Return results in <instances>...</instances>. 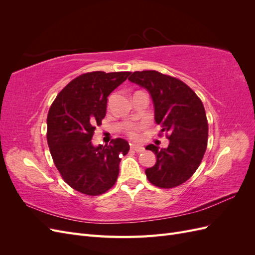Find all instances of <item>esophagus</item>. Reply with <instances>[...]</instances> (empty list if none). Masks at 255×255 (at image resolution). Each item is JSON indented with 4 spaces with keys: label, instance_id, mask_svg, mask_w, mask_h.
<instances>
[{
    "label": "esophagus",
    "instance_id": "34e87169",
    "mask_svg": "<svg viewBox=\"0 0 255 255\" xmlns=\"http://www.w3.org/2000/svg\"><path fill=\"white\" fill-rule=\"evenodd\" d=\"M130 149L136 151V152H143L144 151V148L141 145H138V144H130Z\"/></svg>",
    "mask_w": 255,
    "mask_h": 255
}]
</instances>
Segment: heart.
Returning a JSON list of instances; mask_svg holds the SVG:
<instances>
[{
  "instance_id": "heart-1",
  "label": "heart",
  "mask_w": 255,
  "mask_h": 255,
  "mask_svg": "<svg viewBox=\"0 0 255 255\" xmlns=\"http://www.w3.org/2000/svg\"><path fill=\"white\" fill-rule=\"evenodd\" d=\"M129 135H130V137L132 138H137V134L134 132V130H132V129H129Z\"/></svg>"
}]
</instances>
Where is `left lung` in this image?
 Masks as SVG:
<instances>
[{"mask_svg":"<svg viewBox=\"0 0 255 255\" xmlns=\"http://www.w3.org/2000/svg\"><path fill=\"white\" fill-rule=\"evenodd\" d=\"M128 80L149 92L154 119L169 139L167 148L145 146L156 155L145 175L157 187L179 186L195 173L207 146L208 125L201 100L182 81L154 70L136 71Z\"/></svg>","mask_w":255,"mask_h":255,"instance_id":"left-lung-1","label":"left lung"}]
</instances>
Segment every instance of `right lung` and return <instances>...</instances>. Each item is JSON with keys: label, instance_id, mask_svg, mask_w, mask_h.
Listing matches in <instances>:
<instances>
[{"label": "right lung", "instance_id": "add662e5", "mask_svg": "<svg viewBox=\"0 0 255 255\" xmlns=\"http://www.w3.org/2000/svg\"><path fill=\"white\" fill-rule=\"evenodd\" d=\"M129 74L96 71L80 75L50 107L47 139L54 164L69 186L82 194L98 196L112 188L121 157L129 150L123 138L97 146L91 141L106 115L107 97Z\"/></svg>", "mask_w": 255, "mask_h": 255}]
</instances>
